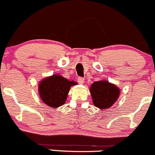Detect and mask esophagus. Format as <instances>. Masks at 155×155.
<instances>
[{
	"label": "esophagus",
	"mask_w": 155,
	"mask_h": 155,
	"mask_svg": "<svg viewBox=\"0 0 155 155\" xmlns=\"http://www.w3.org/2000/svg\"><path fill=\"white\" fill-rule=\"evenodd\" d=\"M78 84H83L84 83V78L79 77L78 78Z\"/></svg>",
	"instance_id": "obj_1"
}]
</instances>
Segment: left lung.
<instances>
[{"instance_id":"obj_1","label":"left lung","mask_w":155,"mask_h":155,"mask_svg":"<svg viewBox=\"0 0 155 155\" xmlns=\"http://www.w3.org/2000/svg\"><path fill=\"white\" fill-rule=\"evenodd\" d=\"M91 95L94 105L100 109H108L117 101L120 90L107 81H99L91 85Z\"/></svg>"}]
</instances>
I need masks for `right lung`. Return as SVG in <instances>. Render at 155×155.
<instances>
[{"instance_id":"obj_1","label":"right lung","mask_w":155,"mask_h":155,"mask_svg":"<svg viewBox=\"0 0 155 155\" xmlns=\"http://www.w3.org/2000/svg\"><path fill=\"white\" fill-rule=\"evenodd\" d=\"M76 84L74 81H68L60 74H54L39 83V93L45 104L57 108L64 104L70 88Z\"/></svg>"}]
</instances>
